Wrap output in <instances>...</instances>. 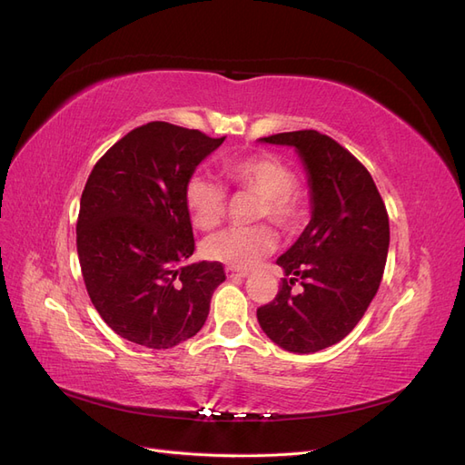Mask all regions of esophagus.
Here are the masks:
<instances>
[{
    "label": "esophagus",
    "instance_id": "obj_1",
    "mask_svg": "<svg viewBox=\"0 0 465 465\" xmlns=\"http://www.w3.org/2000/svg\"><path fill=\"white\" fill-rule=\"evenodd\" d=\"M248 275L246 270H234V267H227V277L229 279H244Z\"/></svg>",
    "mask_w": 465,
    "mask_h": 465
}]
</instances>
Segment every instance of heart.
I'll use <instances>...</instances> for the list:
<instances>
[{
	"label": "heart",
	"mask_w": 465,
	"mask_h": 465,
	"mask_svg": "<svg viewBox=\"0 0 465 465\" xmlns=\"http://www.w3.org/2000/svg\"><path fill=\"white\" fill-rule=\"evenodd\" d=\"M223 176L236 190L260 195L258 219H270L281 231L292 232L306 221V195L297 186L292 166L272 153L248 154L223 163ZM184 203L193 227L209 231L227 213V192L217 180L195 173L186 180ZM277 246V234L270 224L231 227L211 234L203 242L205 258L234 270H248Z\"/></svg>",
	"instance_id": "1"
}]
</instances>
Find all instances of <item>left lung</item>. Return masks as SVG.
<instances>
[{
    "label": "left lung",
    "instance_id": "1",
    "mask_svg": "<svg viewBox=\"0 0 465 465\" xmlns=\"http://www.w3.org/2000/svg\"><path fill=\"white\" fill-rule=\"evenodd\" d=\"M262 142L297 149L311 184L312 219L279 256L285 277L275 299L258 308V322L279 347L316 353L341 341L374 299L390 246L388 211L371 173L335 139L301 130Z\"/></svg>",
    "mask_w": 465,
    "mask_h": 465
}]
</instances>
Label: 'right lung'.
I'll use <instances>...</instances> for the list:
<instances>
[{"instance_id":"1","label":"right lung","mask_w":465,"mask_h":465,"mask_svg":"<svg viewBox=\"0 0 465 465\" xmlns=\"http://www.w3.org/2000/svg\"><path fill=\"white\" fill-rule=\"evenodd\" d=\"M224 137L149 122L112 145L89 174L77 254L96 312L124 340L171 349L202 330L223 263H188L195 242L186 180Z\"/></svg>"}]
</instances>
